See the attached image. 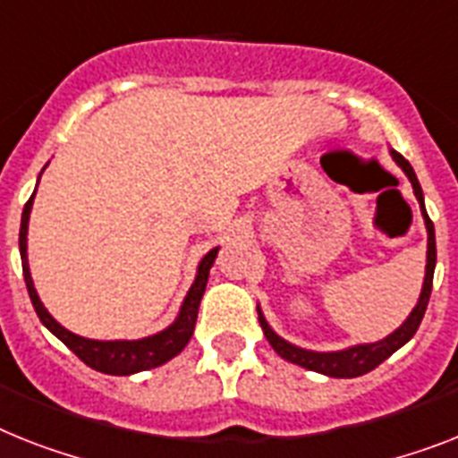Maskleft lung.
Segmentation results:
<instances>
[{
  "mask_svg": "<svg viewBox=\"0 0 458 458\" xmlns=\"http://www.w3.org/2000/svg\"><path fill=\"white\" fill-rule=\"evenodd\" d=\"M391 157L400 168L405 170V175L410 177L414 196H417L419 206H421V215H424L426 229H428L426 278H424V288H421V297H419L417 306L411 309V313L407 316L405 323L400 325L398 330L393 332V335H388L386 339H381V342H374V344H358V346H351V349L330 351V353H318V351L300 349V346H294V344L281 339L274 330H271L269 323L264 320L262 311L257 309V313H259V325H262L264 337L269 339L271 349H274L281 358H285V360L300 365V368L311 369V372L327 374V377H337V379H353V377L372 372L377 365H381L388 356H393L400 346H405V344L414 337V332L419 330V325H421V318H424L426 306H428V300H430V290H433V271H436V229H433V222H430L428 213H426L424 191H421V184H419L417 175H414V168H411L410 161H407L403 154L391 152Z\"/></svg>",
  "mask_w": 458,
  "mask_h": 458,
  "instance_id": "8db88e82",
  "label": "left lung"
}]
</instances>
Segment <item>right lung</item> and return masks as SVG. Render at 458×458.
Wrapping results in <instances>:
<instances>
[{
	"label": "right lung",
	"mask_w": 458,
	"mask_h": 458,
	"mask_svg": "<svg viewBox=\"0 0 458 458\" xmlns=\"http://www.w3.org/2000/svg\"><path fill=\"white\" fill-rule=\"evenodd\" d=\"M34 194L30 196V201L22 208V220H21V236H18V245H21V259H22V276H25V285H28L30 300H32L34 311L39 316V320L47 325L48 330L65 344L67 349L84 360L89 368L98 369V372L105 374H135L142 372V369H152L168 362L170 358H175L180 351L184 349L194 335L196 316H199V304H201V297L206 293L208 274H210V267H213L215 257L220 248H213L199 262V271H196L194 285L189 288L187 297L182 301V309H180V316L175 318V323L168 325L164 332H157L152 337L145 339H133V342H98V339H86L79 337L74 332L65 330L58 320L53 318L51 313L44 309L39 294L34 290L32 276H30L28 267V222H30V210H32Z\"/></svg>",
	"instance_id": "1"
}]
</instances>
